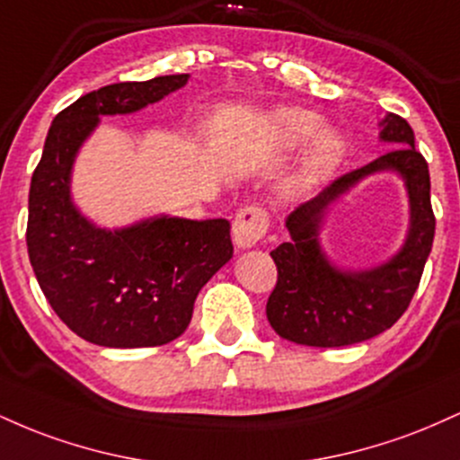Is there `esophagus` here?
Masks as SVG:
<instances>
[{
	"label": "esophagus",
	"instance_id": "34e87169",
	"mask_svg": "<svg viewBox=\"0 0 460 460\" xmlns=\"http://www.w3.org/2000/svg\"><path fill=\"white\" fill-rule=\"evenodd\" d=\"M270 226V216L261 205H248L240 209L234 220V242L237 248H251L266 237Z\"/></svg>",
	"mask_w": 460,
	"mask_h": 460
}]
</instances>
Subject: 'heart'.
Returning <instances> with one entry per match:
<instances>
[{
    "label": "heart",
    "mask_w": 460,
    "mask_h": 460,
    "mask_svg": "<svg viewBox=\"0 0 460 460\" xmlns=\"http://www.w3.org/2000/svg\"><path fill=\"white\" fill-rule=\"evenodd\" d=\"M274 123H277L279 138H281L285 146H292V149L303 146L305 142H309L314 136H318L322 125H324L318 114L300 108L279 110V112L274 114ZM341 155H344V140H341L335 131H322L314 145H311L294 186L305 190L324 181V179L335 171L337 164L341 162Z\"/></svg>",
    "instance_id": "1"
}]
</instances>
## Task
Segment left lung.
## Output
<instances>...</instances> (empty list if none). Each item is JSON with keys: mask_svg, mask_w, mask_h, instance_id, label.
Masks as SVG:
<instances>
[{"mask_svg": "<svg viewBox=\"0 0 460 460\" xmlns=\"http://www.w3.org/2000/svg\"><path fill=\"white\" fill-rule=\"evenodd\" d=\"M381 140L398 146L337 177L285 220L292 240L270 252L277 263V285L266 305L268 322L283 340L315 348L358 344L392 329L413 298L435 237L429 162L415 149V134L402 116H385ZM381 170H395L405 179L411 203L410 235L383 267L363 273L340 271L319 248L321 218L332 199Z\"/></svg>", "mask_w": 460, "mask_h": 460, "instance_id": "left-lung-1", "label": "left lung"}]
</instances>
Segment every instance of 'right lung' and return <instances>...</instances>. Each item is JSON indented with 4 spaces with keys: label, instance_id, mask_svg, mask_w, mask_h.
<instances>
[{
    "label": "right lung",
    "instance_id": "1",
    "mask_svg": "<svg viewBox=\"0 0 460 460\" xmlns=\"http://www.w3.org/2000/svg\"><path fill=\"white\" fill-rule=\"evenodd\" d=\"M188 73L119 82L62 110L30 183L28 252L58 318L108 348L162 346L192 320L200 288L234 257L229 220L160 218L105 231L71 200V168L99 116L129 114L186 86Z\"/></svg>",
    "mask_w": 460,
    "mask_h": 460
}]
</instances>
